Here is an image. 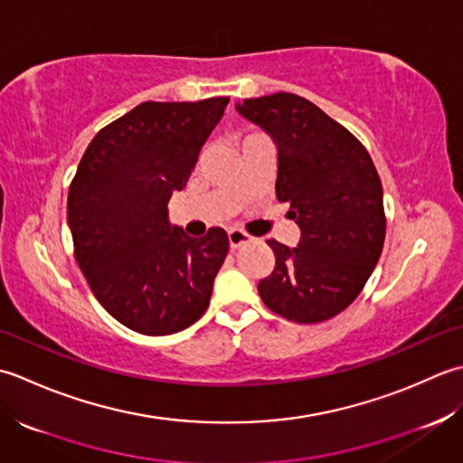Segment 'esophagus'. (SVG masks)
Returning <instances> with one entry per match:
<instances>
[{
    "mask_svg": "<svg viewBox=\"0 0 463 463\" xmlns=\"http://www.w3.org/2000/svg\"><path fill=\"white\" fill-rule=\"evenodd\" d=\"M228 240H230V248L232 250H240L243 245H248L251 241V235H248L241 230H230L228 232Z\"/></svg>",
    "mask_w": 463,
    "mask_h": 463,
    "instance_id": "1",
    "label": "esophagus"
}]
</instances>
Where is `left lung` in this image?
<instances>
[{"mask_svg":"<svg viewBox=\"0 0 463 463\" xmlns=\"http://www.w3.org/2000/svg\"><path fill=\"white\" fill-rule=\"evenodd\" d=\"M278 146L276 195L299 225L296 248L268 240L276 266L258 291L296 324L337 316L360 296L385 240L383 190L367 149L296 93L235 103Z\"/></svg>","mask_w":463,"mask_h":463,"instance_id":"obj_1","label":"left lung"}]
</instances>
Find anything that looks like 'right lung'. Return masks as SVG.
<instances>
[{"instance_id": "1", "label": "right lung", "mask_w": 463, "mask_h": 463, "mask_svg": "<svg viewBox=\"0 0 463 463\" xmlns=\"http://www.w3.org/2000/svg\"><path fill=\"white\" fill-rule=\"evenodd\" d=\"M228 101L139 103L98 131L70 185L78 266L108 314L137 334L182 332L210 306L228 233L190 238L169 223L167 202L185 187Z\"/></svg>"}]
</instances>
